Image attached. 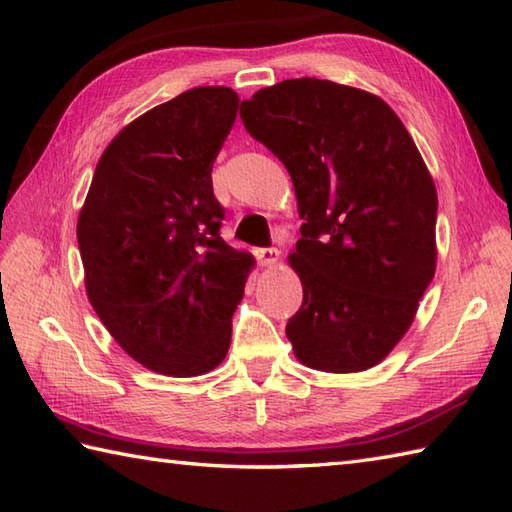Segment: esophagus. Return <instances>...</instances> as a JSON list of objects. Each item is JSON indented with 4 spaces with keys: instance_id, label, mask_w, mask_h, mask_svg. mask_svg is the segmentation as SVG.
I'll use <instances>...</instances> for the list:
<instances>
[{
    "instance_id": "esophagus-1",
    "label": "esophagus",
    "mask_w": 512,
    "mask_h": 512,
    "mask_svg": "<svg viewBox=\"0 0 512 512\" xmlns=\"http://www.w3.org/2000/svg\"><path fill=\"white\" fill-rule=\"evenodd\" d=\"M255 255H257V262L262 266H268V268L277 266V262H279V250L277 248H257Z\"/></svg>"
}]
</instances>
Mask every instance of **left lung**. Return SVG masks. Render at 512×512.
I'll return each instance as SVG.
<instances>
[{
    "label": "left lung",
    "instance_id": "left-lung-1",
    "mask_svg": "<svg viewBox=\"0 0 512 512\" xmlns=\"http://www.w3.org/2000/svg\"><path fill=\"white\" fill-rule=\"evenodd\" d=\"M239 116L295 184V356L332 374L378 365L436 273L438 193L416 143L376 94L310 76L255 92Z\"/></svg>",
    "mask_w": 512,
    "mask_h": 512
}]
</instances>
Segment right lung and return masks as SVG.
Instances as JSON below:
<instances>
[{"label": "right lung", "instance_id": "add662e5", "mask_svg": "<svg viewBox=\"0 0 512 512\" xmlns=\"http://www.w3.org/2000/svg\"><path fill=\"white\" fill-rule=\"evenodd\" d=\"M231 88H193L123 127L96 165L76 239L94 312L151 372H211L231 345L253 255L220 237L211 169L237 116Z\"/></svg>", "mask_w": 512, "mask_h": 512}]
</instances>
